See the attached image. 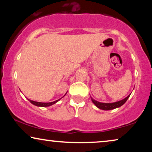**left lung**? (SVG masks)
<instances>
[{"label":"left lung","instance_id":"8db88e82","mask_svg":"<svg viewBox=\"0 0 152 152\" xmlns=\"http://www.w3.org/2000/svg\"><path fill=\"white\" fill-rule=\"evenodd\" d=\"M129 96L130 95H128L126 98L122 99V100L116 102H113V103H102V102H99L97 101H95L93 99H92V102L95 104V105L97 107L99 108V109H102V110H111V109H116V108L120 107H121L122 105H123L126 102V100H127Z\"/></svg>","mask_w":152,"mask_h":152}]
</instances>
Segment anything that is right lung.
Listing matches in <instances>:
<instances>
[{
	"instance_id": "obj_1",
	"label": "right lung",
	"mask_w": 152,
	"mask_h": 152,
	"mask_svg": "<svg viewBox=\"0 0 152 152\" xmlns=\"http://www.w3.org/2000/svg\"><path fill=\"white\" fill-rule=\"evenodd\" d=\"M29 101L32 104L34 105H36L37 107H50V106L54 104H55L57 102H58L59 100V99H58V100H56V101H54V102H35V101H33V100H30V99H28Z\"/></svg>"
}]
</instances>
